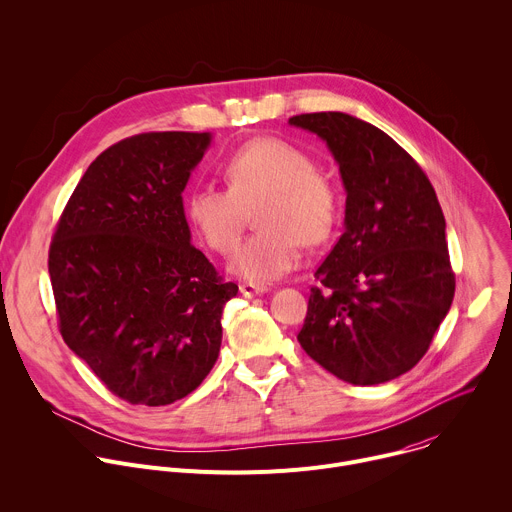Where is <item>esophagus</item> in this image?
Returning <instances> with one entry per match:
<instances>
[{"mask_svg": "<svg viewBox=\"0 0 512 512\" xmlns=\"http://www.w3.org/2000/svg\"><path fill=\"white\" fill-rule=\"evenodd\" d=\"M239 289L245 297H255V295H261V293L267 291L265 285H257V283H241Z\"/></svg>", "mask_w": 512, "mask_h": 512, "instance_id": "34e87169", "label": "esophagus"}]
</instances>
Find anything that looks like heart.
<instances>
[{"label": "heart", "instance_id": "1", "mask_svg": "<svg viewBox=\"0 0 512 512\" xmlns=\"http://www.w3.org/2000/svg\"><path fill=\"white\" fill-rule=\"evenodd\" d=\"M229 189L197 185L189 191L185 213L201 241L219 255L239 245L247 211L259 233L231 259V271L255 283L273 281L299 261V243L327 241L339 215V195L329 177L301 148L273 136L239 146L225 162Z\"/></svg>", "mask_w": 512, "mask_h": 512}]
</instances>
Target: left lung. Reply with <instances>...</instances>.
Here are the masks:
<instances>
[{
	"instance_id": "obj_1",
	"label": "left lung",
	"mask_w": 512,
	"mask_h": 512,
	"mask_svg": "<svg viewBox=\"0 0 512 512\" xmlns=\"http://www.w3.org/2000/svg\"><path fill=\"white\" fill-rule=\"evenodd\" d=\"M317 134L339 164L346 231L317 267L297 339L354 386L412 370L454 297L446 221L418 162L384 130L344 112L289 118Z\"/></svg>"
}]
</instances>
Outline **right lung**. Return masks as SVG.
<instances>
[{
  "label": "right lung",
  "instance_id": "1",
  "mask_svg": "<svg viewBox=\"0 0 512 512\" xmlns=\"http://www.w3.org/2000/svg\"><path fill=\"white\" fill-rule=\"evenodd\" d=\"M211 132H144L106 148L74 189L50 245L68 348L130 404L166 406L201 386L237 295L191 245L183 191Z\"/></svg>",
  "mask_w": 512,
  "mask_h": 512
}]
</instances>
